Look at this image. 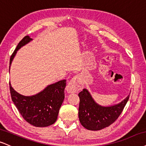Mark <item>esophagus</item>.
<instances>
[{
  "label": "esophagus",
  "mask_w": 146,
  "mask_h": 146,
  "mask_svg": "<svg viewBox=\"0 0 146 146\" xmlns=\"http://www.w3.org/2000/svg\"><path fill=\"white\" fill-rule=\"evenodd\" d=\"M83 88V82L80 76H75L70 81L66 88V90L68 94H72L78 92Z\"/></svg>",
  "instance_id": "esophagus-1"
}]
</instances>
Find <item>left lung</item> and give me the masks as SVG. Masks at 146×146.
Returning <instances> with one entry per match:
<instances>
[{"instance_id": "8db88e82", "label": "left lung", "mask_w": 146, "mask_h": 146, "mask_svg": "<svg viewBox=\"0 0 146 146\" xmlns=\"http://www.w3.org/2000/svg\"><path fill=\"white\" fill-rule=\"evenodd\" d=\"M78 96L80 101L79 120L84 128L90 131H99L113 124L120 116L129 99L128 95L117 104L103 106L94 101L87 89H84Z\"/></svg>"}]
</instances>
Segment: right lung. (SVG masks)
I'll use <instances>...</instances> for the list:
<instances>
[{"mask_svg":"<svg viewBox=\"0 0 146 146\" xmlns=\"http://www.w3.org/2000/svg\"><path fill=\"white\" fill-rule=\"evenodd\" d=\"M33 41L26 36L18 43L9 61L11 63L21 47ZM66 80L47 86L41 92L31 96H24L16 92L9 82L10 92L13 103L26 122L36 127H45L53 124L58 118L60 108L64 99Z\"/></svg>","mask_w":146,"mask_h":146,"instance_id":"right-lung-1","label":"right lung"}]
</instances>
